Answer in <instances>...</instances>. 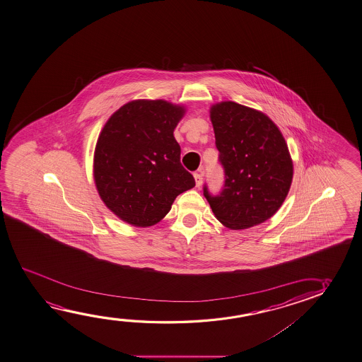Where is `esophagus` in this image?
Returning <instances> with one entry per match:
<instances>
[{"label": "esophagus", "mask_w": 362, "mask_h": 362, "mask_svg": "<svg viewBox=\"0 0 362 362\" xmlns=\"http://www.w3.org/2000/svg\"><path fill=\"white\" fill-rule=\"evenodd\" d=\"M195 184L199 188L202 183H203V169H200L199 172L194 173Z\"/></svg>", "instance_id": "34e87169"}]
</instances>
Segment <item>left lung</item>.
I'll return each mask as SVG.
<instances>
[{"label":"left lung","mask_w":362,"mask_h":362,"mask_svg":"<svg viewBox=\"0 0 362 362\" xmlns=\"http://www.w3.org/2000/svg\"><path fill=\"white\" fill-rule=\"evenodd\" d=\"M210 119L226 182L219 195L204 185V197L229 229L262 224L278 211L293 182L288 144L267 115L235 102L211 105Z\"/></svg>","instance_id":"1"}]
</instances>
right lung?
Masks as SVG:
<instances>
[{"label": "right lung", "instance_id": "right-lung-1", "mask_svg": "<svg viewBox=\"0 0 362 362\" xmlns=\"http://www.w3.org/2000/svg\"><path fill=\"white\" fill-rule=\"evenodd\" d=\"M185 108L136 100L110 115L95 144L93 177L100 199L121 221L152 226L195 180L180 163L173 132Z\"/></svg>", "mask_w": 362, "mask_h": 362}]
</instances>
